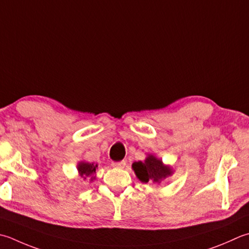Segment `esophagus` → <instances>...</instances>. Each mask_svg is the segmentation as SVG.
I'll return each mask as SVG.
<instances>
[{"instance_id":"esophagus-1","label":"esophagus","mask_w":249,"mask_h":249,"mask_svg":"<svg viewBox=\"0 0 249 249\" xmlns=\"http://www.w3.org/2000/svg\"><path fill=\"white\" fill-rule=\"evenodd\" d=\"M112 167H116V168H123L125 165H126V162L125 160H121V162H112Z\"/></svg>"}]
</instances>
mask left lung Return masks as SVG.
<instances>
[{
  "instance_id": "1",
  "label": "left lung",
  "mask_w": 249,
  "mask_h": 249,
  "mask_svg": "<svg viewBox=\"0 0 249 249\" xmlns=\"http://www.w3.org/2000/svg\"><path fill=\"white\" fill-rule=\"evenodd\" d=\"M133 168L136 176L142 182H158L160 183L163 179L172 175V169L164 166L162 160L154 158L153 155H149L144 162H135Z\"/></svg>"
}]
</instances>
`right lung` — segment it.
I'll list each match as a JSON object with an SVG mask.
<instances>
[{
	"label": "right lung",
	"mask_w": 249,
	"mask_h": 249,
	"mask_svg": "<svg viewBox=\"0 0 249 249\" xmlns=\"http://www.w3.org/2000/svg\"><path fill=\"white\" fill-rule=\"evenodd\" d=\"M96 168H97V165L92 164V163H85V162H81L77 165V169H79V173L81 176L87 179L89 177H90V181L95 179V177L92 176L96 173Z\"/></svg>",
	"instance_id": "add662e5"
}]
</instances>
